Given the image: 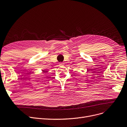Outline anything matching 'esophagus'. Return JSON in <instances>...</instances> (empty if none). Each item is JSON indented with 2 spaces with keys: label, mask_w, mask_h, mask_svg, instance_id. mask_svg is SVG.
<instances>
[{
  "label": "esophagus",
  "mask_w": 127,
  "mask_h": 127,
  "mask_svg": "<svg viewBox=\"0 0 127 127\" xmlns=\"http://www.w3.org/2000/svg\"><path fill=\"white\" fill-rule=\"evenodd\" d=\"M59 66H63V65H64V63H59Z\"/></svg>",
  "instance_id": "esophagus-1"
}]
</instances>
